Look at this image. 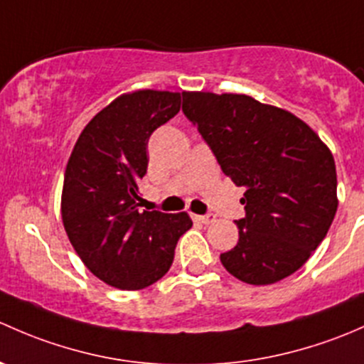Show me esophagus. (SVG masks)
Masks as SVG:
<instances>
[{"label":"esophagus","mask_w":364,"mask_h":364,"mask_svg":"<svg viewBox=\"0 0 364 364\" xmlns=\"http://www.w3.org/2000/svg\"><path fill=\"white\" fill-rule=\"evenodd\" d=\"M193 219L198 220V223H201V224L215 223V215H213V213H207V215H193Z\"/></svg>","instance_id":"esophagus-1"}]
</instances>
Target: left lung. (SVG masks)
Listing matches in <instances>:
<instances>
[{
    "mask_svg": "<svg viewBox=\"0 0 364 364\" xmlns=\"http://www.w3.org/2000/svg\"><path fill=\"white\" fill-rule=\"evenodd\" d=\"M182 100L224 175L245 187L238 243L220 263L252 286L293 275L328 235L338 207L328 145L294 114L252 96L183 91Z\"/></svg>",
    "mask_w": 364,
    "mask_h": 364,
    "instance_id": "obj_1",
    "label": "left lung"
}]
</instances>
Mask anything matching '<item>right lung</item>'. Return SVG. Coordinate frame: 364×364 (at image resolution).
I'll return each instance as SVG.
<instances>
[{
    "mask_svg": "<svg viewBox=\"0 0 364 364\" xmlns=\"http://www.w3.org/2000/svg\"><path fill=\"white\" fill-rule=\"evenodd\" d=\"M178 110L181 92H124L82 129L66 164L63 226L89 272L117 289H144L164 277L193 226L186 212H140L149 138Z\"/></svg>",
    "mask_w": 364,
    "mask_h": 364,
    "instance_id": "right-lung-1",
    "label": "right lung"
}]
</instances>
